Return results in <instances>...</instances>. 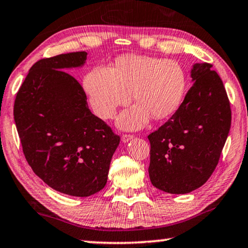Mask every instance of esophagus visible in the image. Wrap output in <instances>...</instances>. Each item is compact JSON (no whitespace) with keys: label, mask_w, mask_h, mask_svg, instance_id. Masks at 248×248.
I'll return each mask as SVG.
<instances>
[{"label":"esophagus","mask_w":248,"mask_h":248,"mask_svg":"<svg viewBox=\"0 0 248 248\" xmlns=\"http://www.w3.org/2000/svg\"><path fill=\"white\" fill-rule=\"evenodd\" d=\"M132 138H134V136L132 135L124 134V135H123V137H121V140H123V142H128L129 140H131Z\"/></svg>","instance_id":"34e87169"}]
</instances>
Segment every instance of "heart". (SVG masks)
Listing matches in <instances>:
<instances>
[{
	"label": "heart",
	"mask_w": 248,
	"mask_h": 248,
	"mask_svg": "<svg viewBox=\"0 0 248 248\" xmlns=\"http://www.w3.org/2000/svg\"><path fill=\"white\" fill-rule=\"evenodd\" d=\"M84 91L94 113L101 119H112L118 107L131 100L138 105L120 114L118 124L124 129H139L153 116H170L183 101L186 73L179 62L148 55L119 58L116 68L95 66L83 81Z\"/></svg>",
	"instance_id": "heart-1"
}]
</instances>
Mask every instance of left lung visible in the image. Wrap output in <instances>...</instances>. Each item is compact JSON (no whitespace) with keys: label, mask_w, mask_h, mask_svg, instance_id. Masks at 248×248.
I'll return each instance as SVG.
<instances>
[{"label":"left lung","mask_w":248,"mask_h":248,"mask_svg":"<svg viewBox=\"0 0 248 248\" xmlns=\"http://www.w3.org/2000/svg\"><path fill=\"white\" fill-rule=\"evenodd\" d=\"M210 63L191 69L193 86L167 123L148 136L150 182L169 194L202 186L218 164L231 129L230 100Z\"/></svg>","instance_id":"1"}]
</instances>
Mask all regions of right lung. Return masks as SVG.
<instances>
[{
	"label": "right lung",
	"instance_id": "1",
	"mask_svg": "<svg viewBox=\"0 0 248 248\" xmlns=\"http://www.w3.org/2000/svg\"><path fill=\"white\" fill-rule=\"evenodd\" d=\"M87 52L41 59L30 69L14 101V121L32 170L62 194L88 197L107 184L120 137L91 113L83 88L66 69Z\"/></svg>",
	"mask_w": 248,
	"mask_h": 248
}]
</instances>
